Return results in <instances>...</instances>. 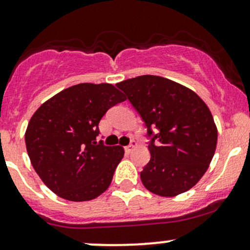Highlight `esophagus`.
Segmentation results:
<instances>
[{
  "label": "esophagus",
  "instance_id": "esophagus-1",
  "mask_svg": "<svg viewBox=\"0 0 250 250\" xmlns=\"http://www.w3.org/2000/svg\"><path fill=\"white\" fill-rule=\"evenodd\" d=\"M135 146H137V143H135V140H132V143H130V145L125 146V151H127V152H130V151L134 150Z\"/></svg>",
  "mask_w": 250,
  "mask_h": 250
}]
</instances>
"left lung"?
<instances>
[{"label":"left lung","instance_id":"1","mask_svg":"<svg viewBox=\"0 0 250 250\" xmlns=\"http://www.w3.org/2000/svg\"><path fill=\"white\" fill-rule=\"evenodd\" d=\"M147 127L150 162L140 179L150 192L174 197L200 181L211 162L218 129L193 90L168 78L144 75L117 83ZM158 128L153 135L152 128Z\"/></svg>","mask_w":250,"mask_h":250}]
</instances>
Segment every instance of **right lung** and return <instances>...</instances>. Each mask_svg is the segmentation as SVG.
<instances>
[{
  "mask_svg": "<svg viewBox=\"0 0 250 250\" xmlns=\"http://www.w3.org/2000/svg\"><path fill=\"white\" fill-rule=\"evenodd\" d=\"M125 100L110 83H80L36 110L25 144L32 167L49 190L72 202L94 200L107 190L125 150L97 144L98 125L111 106Z\"/></svg>",
  "mask_w": 250,
  "mask_h": 250,
  "instance_id": "add662e5",
  "label": "right lung"
}]
</instances>
